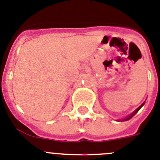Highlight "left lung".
I'll return each mask as SVG.
<instances>
[{"label": "left lung", "instance_id": "left-lung-1", "mask_svg": "<svg viewBox=\"0 0 160 160\" xmlns=\"http://www.w3.org/2000/svg\"><path fill=\"white\" fill-rule=\"evenodd\" d=\"M144 103H145V102H143V103H142V104H141V105H140V106H139V108H137V109H136V111H135V112H132V114H131V115H129V116H127V117H126V118H124V119H121V121H126V120H128V119H131V118H132V117H133V116H135V115H136V113H137V112H139V109H140V108H141L143 107V104H144Z\"/></svg>", "mask_w": 160, "mask_h": 160}]
</instances>
